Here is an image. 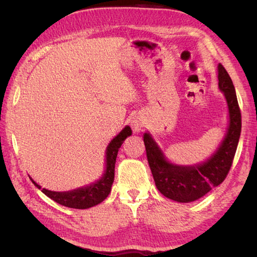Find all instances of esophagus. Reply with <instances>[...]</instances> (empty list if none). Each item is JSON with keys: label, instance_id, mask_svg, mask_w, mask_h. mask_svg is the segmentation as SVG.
<instances>
[{"label": "esophagus", "instance_id": "esophagus-1", "mask_svg": "<svg viewBox=\"0 0 257 257\" xmlns=\"http://www.w3.org/2000/svg\"><path fill=\"white\" fill-rule=\"evenodd\" d=\"M133 128L135 133H139L141 130L145 127L146 120L143 116H135L133 120Z\"/></svg>", "mask_w": 257, "mask_h": 257}]
</instances>
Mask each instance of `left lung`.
<instances>
[{
	"instance_id": "obj_1",
	"label": "left lung",
	"mask_w": 257,
	"mask_h": 257,
	"mask_svg": "<svg viewBox=\"0 0 257 257\" xmlns=\"http://www.w3.org/2000/svg\"><path fill=\"white\" fill-rule=\"evenodd\" d=\"M217 70L219 87L227 98L230 123L227 136L210 160L193 167H178L164 159L150 134L144 135L146 156L155 185L161 194L173 201L188 203L201 198L223 182L232 165L241 132V113L229 73L221 63Z\"/></svg>"
}]
</instances>
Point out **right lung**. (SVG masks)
Segmentation results:
<instances>
[{"mask_svg":"<svg viewBox=\"0 0 257 257\" xmlns=\"http://www.w3.org/2000/svg\"><path fill=\"white\" fill-rule=\"evenodd\" d=\"M132 135V128L125 127L118 136H116L110 143L106 150V170L104 176L95 184L87 186L85 188L75 189L72 191H64V193H58V191H51L45 188H41L40 185H37L33 179L34 185L40 188L47 197L53 199L54 202L61 204V205L78 208V210H84V208H89L92 206L97 205L110 194L111 187L114 180V167L115 160L118 155V151L122 145L125 138Z\"/></svg>","mask_w":257,"mask_h":257,"instance_id":"add662e5","label":"right lung"}]
</instances>
